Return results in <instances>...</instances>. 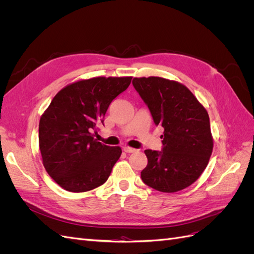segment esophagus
Wrapping results in <instances>:
<instances>
[{"label":"esophagus","instance_id":"esophagus-1","mask_svg":"<svg viewBox=\"0 0 254 254\" xmlns=\"http://www.w3.org/2000/svg\"><path fill=\"white\" fill-rule=\"evenodd\" d=\"M124 151H125V152H127V153H131V152L136 151V149L131 148V147H128V146H125V147H124Z\"/></svg>","mask_w":254,"mask_h":254}]
</instances>
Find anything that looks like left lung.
Segmentation results:
<instances>
[{
	"label": "left lung",
	"mask_w": 254,
	"mask_h": 254,
	"mask_svg": "<svg viewBox=\"0 0 254 254\" xmlns=\"http://www.w3.org/2000/svg\"><path fill=\"white\" fill-rule=\"evenodd\" d=\"M155 124L164 128L162 150L146 149L148 163L141 172L145 184L175 193L193 184L213 150L210 119L204 107L182 83L162 77L133 78Z\"/></svg>",
	"instance_id": "8db88e82"
}]
</instances>
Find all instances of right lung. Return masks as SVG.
I'll list each match as a JSON object with an SVG mask.
<instances>
[{
    "mask_svg": "<svg viewBox=\"0 0 254 254\" xmlns=\"http://www.w3.org/2000/svg\"><path fill=\"white\" fill-rule=\"evenodd\" d=\"M132 77H94L68 84L53 98L39 123L45 171L63 189L82 193L104 184L120 159L119 146L94 139L113 99Z\"/></svg>",
    "mask_w": 254,
    "mask_h": 254,
    "instance_id": "right-lung-1",
    "label": "right lung"
}]
</instances>
